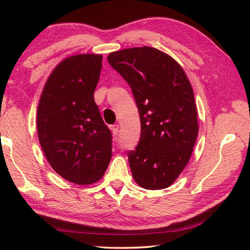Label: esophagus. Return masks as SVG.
Returning a JSON list of instances; mask_svg holds the SVG:
<instances>
[{"mask_svg":"<svg viewBox=\"0 0 250 250\" xmlns=\"http://www.w3.org/2000/svg\"><path fill=\"white\" fill-rule=\"evenodd\" d=\"M111 131H112V134L116 135L118 134V132H119V125H111Z\"/></svg>","mask_w":250,"mask_h":250,"instance_id":"1","label":"esophagus"}]
</instances>
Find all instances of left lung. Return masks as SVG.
I'll return each mask as SVG.
<instances>
[{"mask_svg":"<svg viewBox=\"0 0 250 250\" xmlns=\"http://www.w3.org/2000/svg\"><path fill=\"white\" fill-rule=\"evenodd\" d=\"M108 62L129 83L140 115V140L128 152L133 179L143 188H167L188 163L197 138L191 83L174 59L149 46L110 53Z\"/></svg>","mask_w":250,"mask_h":250,"instance_id":"obj_1","label":"left lung"}]
</instances>
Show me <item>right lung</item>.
<instances>
[{
    "instance_id": "1",
    "label": "right lung",
    "mask_w": 250,
    "mask_h": 250,
    "mask_svg": "<svg viewBox=\"0 0 250 250\" xmlns=\"http://www.w3.org/2000/svg\"><path fill=\"white\" fill-rule=\"evenodd\" d=\"M101 67V55L64 59L46 82L37 109L46 159L55 172L79 185L99 181L111 159L112 135L94 99Z\"/></svg>"
}]
</instances>
